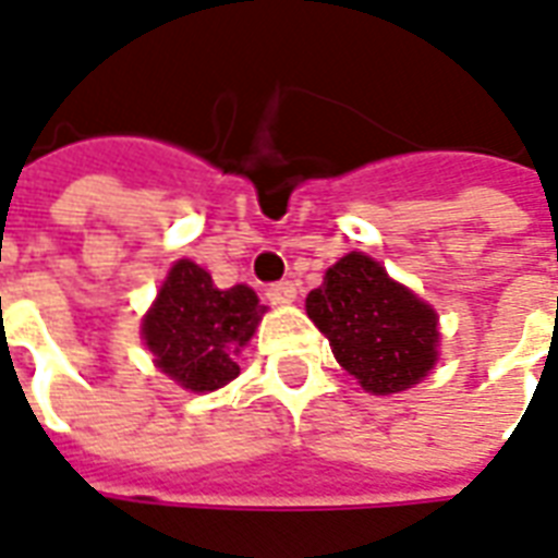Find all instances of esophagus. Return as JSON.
<instances>
[{
	"instance_id": "esophagus-1",
	"label": "esophagus",
	"mask_w": 558,
	"mask_h": 558,
	"mask_svg": "<svg viewBox=\"0 0 558 558\" xmlns=\"http://www.w3.org/2000/svg\"><path fill=\"white\" fill-rule=\"evenodd\" d=\"M266 295L271 304H290V301L295 299V283H292V280H278V283H268Z\"/></svg>"
}]
</instances>
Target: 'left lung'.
Returning <instances> with one entry per match:
<instances>
[{
    "label": "left lung",
    "instance_id": "1",
    "mask_svg": "<svg viewBox=\"0 0 558 558\" xmlns=\"http://www.w3.org/2000/svg\"><path fill=\"white\" fill-rule=\"evenodd\" d=\"M307 316L369 393H399L437 361L435 311L357 251L325 271V283L307 295Z\"/></svg>",
    "mask_w": 558,
    "mask_h": 558
}]
</instances>
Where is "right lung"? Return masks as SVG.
Instances as JSON below:
<instances>
[{
	"label": "right lung",
	"instance_id": "1",
	"mask_svg": "<svg viewBox=\"0 0 558 558\" xmlns=\"http://www.w3.org/2000/svg\"><path fill=\"white\" fill-rule=\"evenodd\" d=\"M257 295L247 287L218 290L209 271L180 259L144 316V340L156 366L185 390H218L239 375L236 354L251 340L259 316Z\"/></svg>",
	"mask_w": 558,
	"mask_h": 558
}]
</instances>
